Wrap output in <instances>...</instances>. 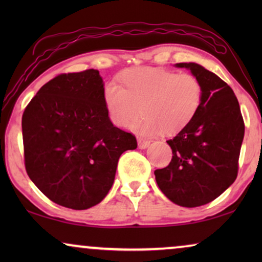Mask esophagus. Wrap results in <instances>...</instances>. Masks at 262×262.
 Returning <instances> with one entry per match:
<instances>
[{"label": "esophagus", "mask_w": 262, "mask_h": 262, "mask_svg": "<svg viewBox=\"0 0 262 262\" xmlns=\"http://www.w3.org/2000/svg\"><path fill=\"white\" fill-rule=\"evenodd\" d=\"M150 145V142L146 141V139L138 138V148L139 149H146Z\"/></svg>", "instance_id": "1"}]
</instances>
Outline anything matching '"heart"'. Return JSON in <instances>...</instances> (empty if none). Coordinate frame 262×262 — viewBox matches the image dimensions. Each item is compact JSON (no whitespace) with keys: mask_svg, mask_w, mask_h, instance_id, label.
Wrapping results in <instances>:
<instances>
[{"mask_svg":"<svg viewBox=\"0 0 262 262\" xmlns=\"http://www.w3.org/2000/svg\"><path fill=\"white\" fill-rule=\"evenodd\" d=\"M120 78L124 87L116 81L105 85L103 102L111 121L120 127L130 126L143 112L145 118L131 126L138 134L180 131L202 102V84L192 74L138 68L124 71Z\"/></svg>","mask_w":262,"mask_h":262,"instance_id":"obj_1","label":"heart"}]
</instances>
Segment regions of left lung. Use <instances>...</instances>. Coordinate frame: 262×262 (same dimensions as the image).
<instances>
[{"label":"left lung","mask_w":262,"mask_h":262,"mask_svg":"<svg viewBox=\"0 0 262 262\" xmlns=\"http://www.w3.org/2000/svg\"><path fill=\"white\" fill-rule=\"evenodd\" d=\"M202 84V102L191 123L167 141L173 159L155 170L159 187L184 207L205 205L230 187L237 177L245 123L232 89L196 63H177Z\"/></svg>","instance_id":"obj_1"}]
</instances>
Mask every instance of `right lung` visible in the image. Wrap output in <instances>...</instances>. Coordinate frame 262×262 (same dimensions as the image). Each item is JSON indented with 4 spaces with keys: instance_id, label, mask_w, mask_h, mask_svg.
<instances>
[{
    "instance_id": "obj_1",
    "label": "right lung",
    "mask_w": 262,
    "mask_h": 262,
    "mask_svg": "<svg viewBox=\"0 0 262 262\" xmlns=\"http://www.w3.org/2000/svg\"><path fill=\"white\" fill-rule=\"evenodd\" d=\"M99 70L62 74L31 100L23 116L25 166L53 203L74 210L96 205L112 187L118 161L137 148L114 126Z\"/></svg>"
}]
</instances>
